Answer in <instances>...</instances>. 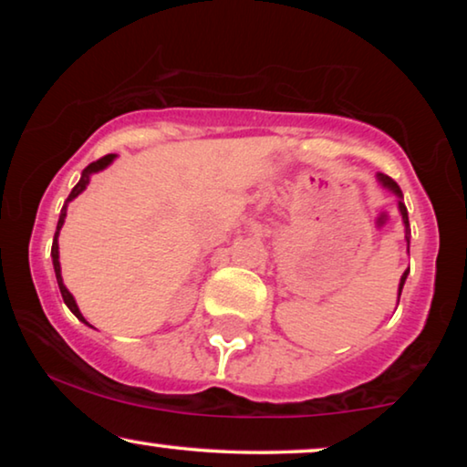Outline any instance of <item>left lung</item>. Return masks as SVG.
<instances>
[{"label":"left lung","instance_id":"obj_1","mask_svg":"<svg viewBox=\"0 0 467 467\" xmlns=\"http://www.w3.org/2000/svg\"><path fill=\"white\" fill-rule=\"evenodd\" d=\"M376 178H379V182L382 184V187H385L387 191H391V193L398 197V210H400V214H401V223H404V238H406V244H408V253H410V223H408V210H406V203H404V195H401V189L398 187V182L393 181V178H389V176H385V174H376ZM408 274H410V267H408V270L401 274V278H400V286H398V302H400V296H401V289H404V283H406V278H408Z\"/></svg>","mask_w":467,"mask_h":467}]
</instances>
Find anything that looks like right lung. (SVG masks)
<instances>
[{"label":"right lung","instance_id":"1","mask_svg":"<svg viewBox=\"0 0 467 467\" xmlns=\"http://www.w3.org/2000/svg\"><path fill=\"white\" fill-rule=\"evenodd\" d=\"M114 159H117V155H106V157H101L99 161L88 163L87 168L82 170L78 184H76V187L72 189V193L67 195V200H66V203H63V208H61L59 223H57V232H55V238H53V251H50V257H53V267H55V276H57V285H59V291H61L63 302H66L67 308L74 312L76 318H78V321H82L85 325H88V323H87V318L82 317V312L78 310V304H76V299H74L72 293H69V291H67V286L63 285L61 264H59V234H61V227H63V223H66V216H67V203H69V202H74L76 197H78V195L82 193V191H85V189L88 187V182H91V176H93V174H98V171L106 170L108 165H110V163L114 161Z\"/></svg>","mask_w":467,"mask_h":467}]
</instances>
